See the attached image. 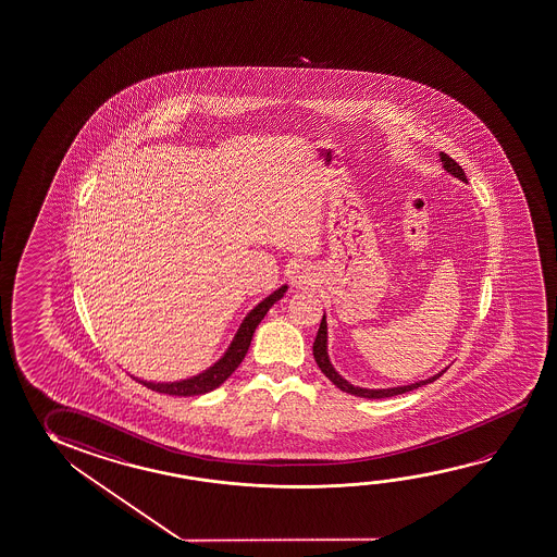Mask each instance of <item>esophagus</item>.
I'll list each match as a JSON object with an SVG mask.
<instances>
[{
    "label": "esophagus",
    "mask_w": 557,
    "mask_h": 557,
    "mask_svg": "<svg viewBox=\"0 0 557 557\" xmlns=\"http://www.w3.org/2000/svg\"><path fill=\"white\" fill-rule=\"evenodd\" d=\"M311 273H309V269L306 267H298V271L294 274V278H292V283L296 284V288H308L309 284H311Z\"/></svg>",
    "instance_id": "esophagus-1"
}]
</instances>
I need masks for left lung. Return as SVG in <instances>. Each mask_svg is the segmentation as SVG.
<instances>
[{"label":"left lung","instance_id":"8db88e82","mask_svg":"<svg viewBox=\"0 0 557 557\" xmlns=\"http://www.w3.org/2000/svg\"><path fill=\"white\" fill-rule=\"evenodd\" d=\"M442 162L443 169L450 172L453 176L459 177L462 182H467V176H465V170L460 169L459 162H455V160L450 159L449 154H445L442 152ZM313 358H315V362H318L319 370L325 373V377H329V381L335 385V387L341 388V391H345L348 395H354V397H362V398H387V397H397V395H403V393H408V391H414V388L422 387V385H428V383H432V381L437 380V377H442L445 370L440 371L437 375H433L430 380L418 381V383H412V385H405V387H393V388H362V387H354L350 385L348 381L343 380L338 373H336L335 368L331 366L329 362L327 356V321H325V315L321 319V325H319L318 336H315V343H313Z\"/></svg>","mask_w":557,"mask_h":557}]
</instances>
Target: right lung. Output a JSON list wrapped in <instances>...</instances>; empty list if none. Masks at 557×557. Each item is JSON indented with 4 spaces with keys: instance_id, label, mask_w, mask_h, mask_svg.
Masks as SVG:
<instances>
[{
    "instance_id": "obj_1",
    "label": "right lung",
    "mask_w": 557,
    "mask_h": 557,
    "mask_svg": "<svg viewBox=\"0 0 557 557\" xmlns=\"http://www.w3.org/2000/svg\"><path fill=\"white\" fill-rule=\"evenodd\" d=\"M284 292H286V286L273 292V294L261 301L256 309L249 311L248 318L244 319V323L239 325L238 333L234 336L228 352L224 354L221 360L214 363L212 368H209V370L199 373V375H195L191 380L176 381V383H147V381H141L143 385L147 388H152V391H157V393L174 395V397H195V395H203V393H209L212 388L219 387L224 381L228 380L230 375H232L239 363H242V360L246 358L257 325L261 323V319L265 318L267 311L271 309L274 301H278L283 298Z\"/></svg>"
}]
</instances>
